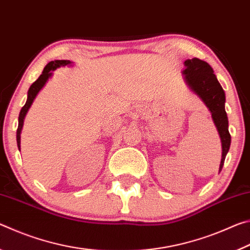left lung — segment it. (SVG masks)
<instances>
[{"mask_svg":"<svg viewBox=\"0 0 250 250\" xmlns=\"http://www.w3.org/2000/svg\"><path fill=\"white\" fill-rule=\"evenodd\" d=\"M183 75L186 83L192 91L200 97L211 112L214 124L222 140V161L219 172L222 171L226 154L230 146V134L228 131V118L225 111V92L218 83L214 70L206 62L198 58L186 59Z\"/></svg>","mask_w":250,"mask_h":250,"instance_id":"1","label":"left lung"}]
</instances>
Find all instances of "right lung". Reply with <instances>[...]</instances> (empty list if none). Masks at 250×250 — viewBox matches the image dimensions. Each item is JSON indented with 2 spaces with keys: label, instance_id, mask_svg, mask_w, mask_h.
Instances as JSON below:
<instances>
[{
  "label": "right lung",
  "instance_id": "obj_1",
  "mask_svg": "<svg viewBox=\"0 0 250 250\" xmlns=\"http://www.w3.org/2000/svg\"><path fill=\"white\" fill-rule=\"evenodd\" d=\"M71 62L70 61H53L49 62L47 65L45 66V68L43 70V73L40 76L37 80H35L29 87L28 92H27V100L26 104L23 105V108L21 109L20 116H19V126H18V131H16V141H18V146L19 149H21V131H22L23 128V124H24V118L26 116V113L28 111L29 107H31L34 99L39 94L40 90L44 87V84L47 82L48 78L52 76L53 71L58 68L61 66H66V65H70Z\"/></svg>",
  "mask_w": 250,
  "mask_h": 250
}]
</instances>
